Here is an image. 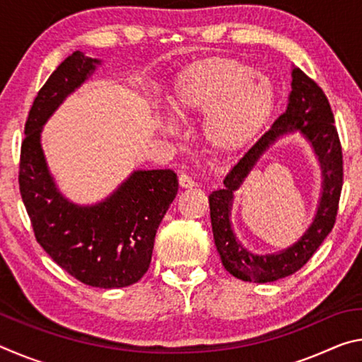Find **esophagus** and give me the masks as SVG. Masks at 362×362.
Segmentation results:
<instances>
[{
	"label": "esophagus",
	"mask_w": 362,
	"mask_h": 362,
	"mask_svg": "<svg viewBox=\"0 0 362 362\" xmlns=\"http://www.w3.org/2000/svg\"><path fill=\"white\" fill-rule=\"evenodd\" d=\"M179 185L182 188H193L194 187V180L188 174H180L179 175Z\"/></svg>",
	"instance_id": "1"
}]
</instances>
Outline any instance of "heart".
I'll use <instances>...</instances> for the list:
<instances>
[{
    "instance_id": "heart-1",
    "label": "heart",
    "mask_w": 362,
    "mask_h": 362,
    "mask_svg": "<svg viewBox=\"0 0 362 362\" xmlns=\"http://www.w3.org/2000/svg\"><path fill=\"white\" fill-rule=\"evenodd\" d=\"M274 90L254 66L236 59H207L175 78L169 107L175 119L204 113L203 136L217 153L247 146L267 126Z\"/></svg>"
}]
</instances>
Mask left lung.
<instances>
[{
	"instance_id": "left-lung-1",
	"label": "left lung",
	"mask_w": 362,
	"mask_h": 362,
	"mask_svg": "<svg viewBox=\"0 0 362 362\" xmlns=\"http://www.w3.org/2000/svg\"><path fill=\"white\" fill-rule=\"evenodd\" d=\"M292 90L286 112L273 122L250 146L223 180V188L209 194L214 241L226 272L252 283H272L298 272L326 240L334 228L343 185V156L339 132L334 126V113L324 90L300 69L292 70ZM298 130L309 140L320 161L323 193L314 223L291 248L278 255L257 256L237 241L230 228L229 216L232 192L243 179L267 146L284 133Z\"/></svg>"
}]
</instances>
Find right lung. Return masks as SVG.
I'll return each mask as SVG.
<instances>
[{"mask_svg":"<svg viewBox=\"0 0 362 362\" xmlns=\"http://www.w3.org/2000/svg\"><path fill=\"white\" fill-rule=\"evenodd\" d=\"M99 64L75 51L40 89L25 122L19 187L36 241L49 257L84 284L115 289L137 283L148 269L156 230L179 182L170 169L134 170L93 206H78L59 192L41 148L42 126Z\"/></svg>","mask_w":362,"mask_h":362,"instance_id":"right-lung-1","label":"right lung"}]
</instances>
